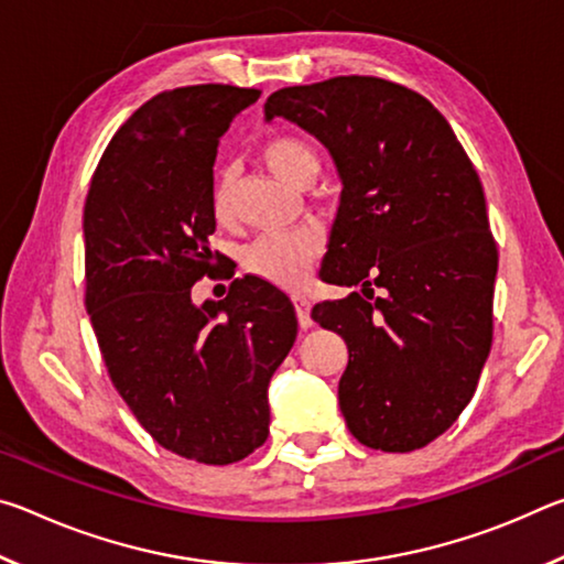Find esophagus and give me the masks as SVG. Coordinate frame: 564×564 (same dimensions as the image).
Segmentation results:
<instances>
[{
	"label": "esophagus",
	"mask_w": 564,
	"mask_h": 564,
	"mask_svg": "<svg viewBox=\"0 0 564 564\" xmlns=\"http://www.w3.org/2000/svg\"><path fill=\"white\" fill-rule=\"evenodd\" d=\"M293 305H295V316H299L301 328H311L313 318H311V301L305 295H293Z\"/></svg>",
	"instance_id": "34e87169"
}]
</instances>
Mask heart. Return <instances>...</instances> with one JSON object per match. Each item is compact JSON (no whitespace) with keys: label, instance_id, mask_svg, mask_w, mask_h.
Returning a JSON list of instances; mask_svg holds the SVG:
<instances>
[{"label":"heart","instance_id":"heart-1","mask_svg":"<svg viewBox=\"0 0 564 564\" xmlns=\"http://www.w3.org/2000/svg\"><path fill=\"white\" fill-rule=\"evenodd\" d=\"M263 161L275 176L291 186H311L321 171V159L308 141L299 137H275L263 147ZM234 174L221 171L212 191V212L218 221L231 214ZM318 251V236L313 231L263 236L246 251V269L283 289L301 285L313 256Z\"/></svg>","mask_w":564,"mask_h":564}]
</instances>
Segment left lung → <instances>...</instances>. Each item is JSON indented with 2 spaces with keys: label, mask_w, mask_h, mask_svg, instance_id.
Returning <instances> with one entry per match:
<instances>
[{
  "label": "left lung",
  "mask_w": 564,
  "mask_h": 564,
  "mask_svg": "<svg viewBox=\"0 0 564 564\" xmlns=\"http://www.w3.org/2000/svg\"><path fill=\"white\" fill-rule=\"evenodd\" d=\"M263 111L316 137L343 184L321 279L358 291L311 318L348 346V431L383 453L425 447L470 403L492 346L498 246L480 176L431 101L378 76L285 87Z\"/></svg>",
  "instance_id": "left-lung-1"
}]
</instances>
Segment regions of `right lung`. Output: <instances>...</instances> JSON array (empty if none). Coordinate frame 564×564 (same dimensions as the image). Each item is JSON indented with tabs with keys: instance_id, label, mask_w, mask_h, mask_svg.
<instances>
[{
	"instance_id": "1",
	"label": "right lung",
	"mask_w": 564,
	"mask_h": 564,
	"mask_svg": "<svg viewBox=\"0 0 564 564\" xmlns=\"http://www.w3.org/2000/svg\"><path fill=\"white\" fill-rule=\"evenodd\" d=\"M259 89L198 84L156 94L113 133L84 204L87 311L123 403L186 460L228 465L269 437V383L299 321L269 281L236 279L191 301L214 273L218 139Z\"/></svg>"
}]
</instances>
